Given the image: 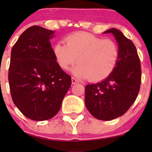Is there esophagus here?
Returning <instances> with one entry per match:
<instances>
[{"instance_id": "obj_1", "label": "esophagus", "mask_w": 152, "mask_h": 152, "mask_svg": "<svg viewBox=\"0 0 152 152\" xmlns=\"http://www.w3.org/2000/svg\"><path fill=\"white\" fill-rule=\"evenodd\" d=\"M71 82H72V84H73V85H76V84L79 83V82H78V81L76 80V79H75V78H73V77L71 79Z\"/></svg>"}]
</instances>
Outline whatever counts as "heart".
Returning <instances> with one entry per match:
<instances>
[{
  "mask_svg": "<svg viewBox=\"0 0 152 152\" xmlns=\"http://www.w3.org/2000/svg\"><path fill=\"white\" fill-rule=\"evenodd\" d=\"M65 42L53 45L55 60L60 68L67 70L75 62L73 74L92 82L107 79L115 69L119 48L115 42L87 32H76L65 37Z\"/></svg>",
  "mask_w": 152,
  "mask_h": 152,
  "instance_id": "heart-1",
  "label": "heart"
}]
</instances>
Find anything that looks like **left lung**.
<instances>
[{"instance_id":"8db88e82","label":"left lung","mask_w":152,"mask_h":152,"mask_svg":"<svg viewBox=\"0 0 152 152\" xmlns=\"http://www.w3.org/2000/svg\"><path fill=\"white\" fill-rule=\"evenodd\" d=\"M118 42L119 59L114 71L104 80L85 87V105L99 120L123 115L137 99L141 83V67L135 45L121 31L110 28Z\"/></svg>"}]
</instances>
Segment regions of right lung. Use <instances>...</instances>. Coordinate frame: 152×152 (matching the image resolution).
Listing matches in <instances>:
<instances>
[{
  "label": "right lung",
  "instance_id": "obj_1",
  "mask_svg": "<svg viewBox=\"0 0 152 152\" xmlns=\"http://www.w3.org/2000/svg\"><path fill=\"white\" fill-rule=\"evenodd\" d=\"M54 31L29 27L11 52L9 83L12 101L33 121L48 120L60 110L71 85V77L55 60L50 39Z\"/></svg>",
  "mask_w": 152,
  "mask_h": 152
}]
</instances>
